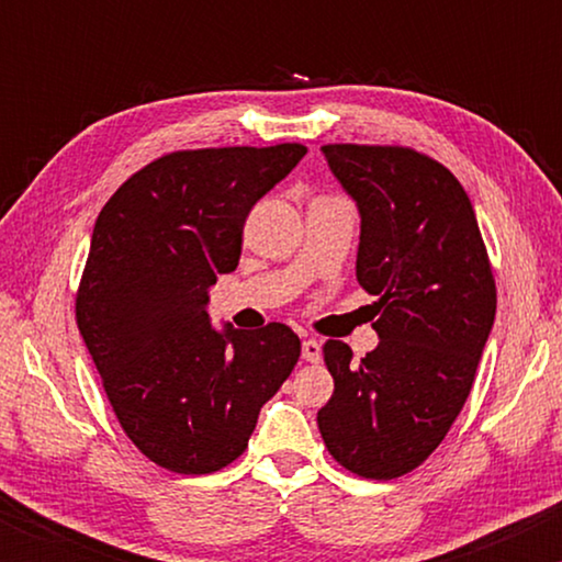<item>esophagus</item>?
I'll list each match as a JSON object with an SVG mask.
<instances>
[{
    "mask_svg": "<svg viewBox=\"0 0 562 562\" xmlns=\"http://www.w3.org/2000/svg\"><path fill=\"white\" fill-rule=\"evenodd\" d=\"M301 353H303V359H306V362H319V359H322V344H319V340H314V338H306L301 344Z\"/></svg>",
    "mask_w": 562,
    "mask_h": 562,
    "instance_id": "esophagus-1",
    "label": "esophagus"
}]
</instances>
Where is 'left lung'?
I'll return each instance as SVG.
<instances>
[{"label":"left lung","instance_id":"1","mask_svg":"<svg viewBox=\"0 0 562 562\" xmlns=\"http://www.w3.org/2000/svg\"><path fill=\"white\" fill-rule=\"evenodd\" d=\"M362 216L357 280L380 344L362 362L322 346L335 391L317 412L351 473L391 481L423 465L460 415L496 314V285L468 192L438 160L398 145H325Z\"/></svg>","mask_w":562,"mask_h":562}]
</instances>
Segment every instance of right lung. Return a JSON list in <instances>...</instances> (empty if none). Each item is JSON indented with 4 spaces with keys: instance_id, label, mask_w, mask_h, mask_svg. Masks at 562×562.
<instances>
[{
    "instance_id": "obj_1",
    "label": "right lung",
    "mask_w": 562,
    "mask_h": 562,
    "mask_svg": "<svg viewBox=\"0 0 562 562\" xmlns=\"http://www.w3.org/2000/svg\"><path fill=\"white\" fill-rule=\"evenodd\" d=\"M303 156L299 142L169 153L97 216L76 322L124 434L171 473L237 460L299 362L288 325L218 333L205 306L216 277L240 261L250 209Z\"/></svg>"
}]
</instances>
